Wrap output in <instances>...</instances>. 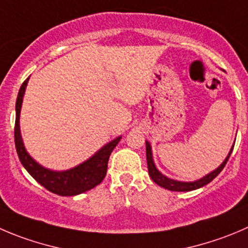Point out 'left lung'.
I'll return each mask as SVG.
<instances>
[{"instance_id":"obj_1","label":"left lung","mask_w":248,"mask_h":248,"mask_svg":"<svg viewBox=\"0 0 248 248\" xmlns=\"http://www.w3.org/2000/svg\"><path fill=\"white\" fill-rule=\"evenodd\" d=\"M235 144V143H234ZM234 144H232V149H230L229 154L225 157V160L218 166L216 170H213L212 172H210L208 174H206L205 177L200 178L198 180H194V182H180V180H175V179H170V178L166 177L165 174L160 172V170L156 168L155 162H154L153 158V150H151V145L148 140H145V145H146V161H148V170H149V175L153 179V182H155L156 184L162 186V188L167 189V190L170 191H191V190H196L199 188H202L205 185H207L208 183L212 182L220 172L224 168V166L227 165L228 160L230 157V154H232V149H234Z\"/></svg>"}]
</instances>
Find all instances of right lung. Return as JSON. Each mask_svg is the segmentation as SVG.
<instances>
[{"label": "right lung", "mask_w": 248, "mask_h": 248, "mask_svg": "<svg viewBox=\"0 0 248 248\" xmlns=\"http://www.w3.org/2000/svg\"><path fill=\"white\" fill-rule=\"evenodd\" d=\"M29 78L21 85L16 103L14 141H16V149L21 165L36 182L40 183L50 193H54L57 195L75 196L97 186L107 175L109 156L115 149V146L121 140L122 137L120 136L112 139L111 141L102 146L94 155H92L90 158L83 161L80 165L70 168V170H53L43 167L37 161L33 160L30 154L26 151L23 138H21L19 120H20L21 104H23V98L25 94Z\"/></svg>", "instance_id": "1"}]
</instances>
